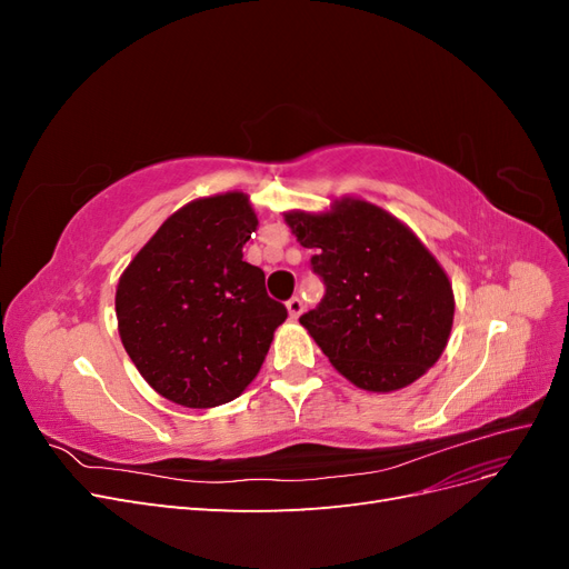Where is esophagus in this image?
I'll return each instance as SVG.
<instances>
[{"mask_svg":"<svg viewBox=\"0 0 569 569\" xmlns=\"http://www.w3.org/2000/svg\"><path fill=\"white\" fill-rule=\"evenodd\" d=\"M287 311H289L291 318L297 320V318L303 313V301H301L299 297H291V299L287 301Z\"/></svg>","mask_w":569,"mask_h":569,"instance_id":"34e87169","label":"esophagus"}]
</instances>
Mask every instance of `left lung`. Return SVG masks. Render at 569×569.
I'll return each mask as SVG.
<instances>
[{
    "label": "left lung",
    "instance_id": "1",
    "mask_svg": "<svg viewBox=\"0 0 569 569\" xmlns=\"http://www.w3.org/2000/svg\"><path fill=\"white\" fill-rule=\"evenodd\" d=\"M284 220L301 247L316 251L311 270L325 284L299 322L347 380L393 391L437 363L451 335L453 289L416 234L360 199Z\"/></svg>",
    "mask_w": 569,
    "mask_h": 569
}]
</instances>
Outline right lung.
Wrapping results in <instances>:
<instances>
[{
	"instance_id": "right-lung-1",
	"label": "right lung",
	"mask_w": 569,
	"mask_h": 569,
	"mask_svg": "<svg viewBox=\"0 0 569 569\" xmlns=\"http://www.w3.org/2000/svg\"><path fill=\"white\" fill-rule=\"evenodd\" d=\"M258 218L239 192L187 203L132 258L116 289L132 363L168 401L213 408L261 370L287 308L242 247Z\"/></svg>"
}]
</instances>
